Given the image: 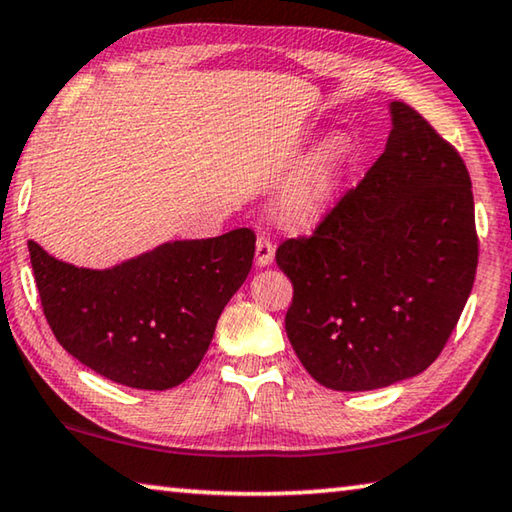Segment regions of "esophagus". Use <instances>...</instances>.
<instances>
[{"label":"esophagus","instance_id":"esophagus-1","mask_svg":"<svg viewBox=\"0 0 512 512\" xmlns=\"http://www.w3.org/2000/svg\"><path fill=\"white\" fill-rule=\"evenodd\" d=\"M274 258V242L267 235H258L256 238V263L265 267L270 265Z\"/></svg>","mask_w":512,"mask_h":512}]
</instances>
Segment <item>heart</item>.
Here are the masks:
<instances>
[{"instance_id": "obj_1", "label": "heart", "mask_w": 512, "mask_h": 512, "mask_svg": "<svg viewBox=\"0 0 512 512\" xmlns=\"http://www.w3.org/2000/svg\"><path fill=\"white\" fill-rule=\"evenodd\" d=\"M345 160L348 153L343 141L329 139L320 144L283 185L279 199L283 217L297 224H311L327 215L341 192Z\"/></svg>"}]
</instances>
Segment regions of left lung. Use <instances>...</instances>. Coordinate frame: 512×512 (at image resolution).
I'll list each match as a JSON object with an SVG mask.
<instances>
[{
  "instance_id": "left-lung-1",
  "label": "left lung",
  "mask_w": 512,
  "mask_h": 512,
  "mask_svg": "<svg viewBox=\"0 0 512 512\" xmlns=\"http://www.w3.org/2000/svg\"><path fill=\"white\" fill-rule=\"evenodd\" d=\"M364 180L311 235L283 240L293 283L286 334L313 380L334 391L389 387L426 368L471 293L478 233L460 153L405 102Z\"/></svg>"
}]
</instances>
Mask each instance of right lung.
<instances>
[{"instance_id": "right-lung-1", "label": "right lung", "mask_w": 512, "mask_h": 512, "mask_svg": "<svg viewBox=\"0 0 512 512\" xmlns=\"http://www.w3.org/2000/svg\"><path fill=\"white\" fill-rule=\"evenodd\" d=\"M256 235L169 242L112 270L61 263L29 240L52 334L75 359L132 389L178 387L201 364L217 318L245 283Z\"/></svg>"}]
</instances>
